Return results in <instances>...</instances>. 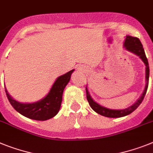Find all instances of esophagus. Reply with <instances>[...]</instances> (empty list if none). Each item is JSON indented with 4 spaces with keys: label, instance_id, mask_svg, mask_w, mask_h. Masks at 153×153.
I'll use <instances>...</instances> for the list:
<instances>
[{
    "label": "esophagus",
    "instance_id": "esophagus-1",
    "mask_svg": "<svg viewBox=\"0 0 153 153\" xmlns=\"http://www.w3.org/2000/svg\"><path fill=\"white\" fill-rule=\"evenodd\" d=\"M78 70H79V71H82L83 68H82V67H79V68H78Z\"/></svg>",
    "mask_w": 153,
    "mask_h": 153
}]
</instances>
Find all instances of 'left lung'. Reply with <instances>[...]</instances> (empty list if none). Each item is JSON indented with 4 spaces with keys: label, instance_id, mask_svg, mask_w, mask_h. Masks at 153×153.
I'll return each instance as SVG.
<instances>
[{
    "label": "left lung",
    "instance_id": "1",
    "mask_svg": "<svg viewBox=\"0 0 153 153\" xmlns=\"http://www.w3.org/2000/svg\"><path fill=\"white\" fill-rule=\"evenodd\" d=\"M124 47L128 50V51H131V52L134 53L136 55L139 56V57L142 60V61L144 62L145 65H146V88L145 90L142 93L138 101L131 106L130 107H128L124 110H110V109L105 108L103 106L99 105L98 103H96L94 102V100H92V97L89 95V92L88 91L87 87H85V90H86V97L87 100H88V103L92 107V109L94 111H96L97 114H100L102 116L106 117H124L126 115L130 114L132 113L134 110L138 108L142 102L144 100V97L146 94L147 89H148V85H149V62L148 59L146 57V53H145L144 48L142 47V43L140 42L139 39L137 37H132L130 36H128L126 37L125 42H124Z\"/></svg>",
    "mask_w": 153,
    "mask_h": 153
}]
</instances>
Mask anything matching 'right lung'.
Here are the masks:
<instances>
[{"label":"right lung","instance_id":"add662e5","mask_svg":"<svg viewBox=\"0 0 153 153\" xmlns=\"http://www.w3.org/2000/svg\"><path fill=\"white\" fill-rule=\"evenodd\" d=\"M73 71L74 70H71L64 75L58 77L47 96L36 102L21 103L11 98L6 88L5 92L11 105L19 114L33 120H48L53 117L61 108L63 92L70 81Z\"/></svg>","mask_w":153,"mask_h":153}]
</instances>
